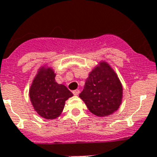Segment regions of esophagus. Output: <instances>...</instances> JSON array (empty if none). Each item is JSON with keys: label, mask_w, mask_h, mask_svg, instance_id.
I'll list each match as a JSON object with an SVG mask.
<instances>
[{"label": "esophagus", "mask_w": 157, "mask_h": 157, "mask_svg": "<svg viewBox=\"0 0 157 157\" xmlns=\"http://www.w3.org/2000/svg\"><path fill=\"white\" fill-rule=\"evenodd\" d=\"M72 93H73V94H74L75 96H77L79 94H80V90H73L72 91Z\"/></svg>", "instance_id": "34e87169"}]
</instances>
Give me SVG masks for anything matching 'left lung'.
Listing matches in <instances>:
<instances>
[{
    "mask_svg": "<svg viewBox=\"0 0 157 157\" xmlns=\"http://www.w3.org/2000/svg\"><path fill=\"white\" fill-rule=\"evenodd\" d=\"M79 96L91 113L104 117L118 109L122 102L123 87L114 70L107 63L101 62L90 72Z\"/></svg>",
    "mask_w": 157,
    "mask_h": 157,
    "instance_id": "obj_1",
    "label": "left lung"
}]
</instances>
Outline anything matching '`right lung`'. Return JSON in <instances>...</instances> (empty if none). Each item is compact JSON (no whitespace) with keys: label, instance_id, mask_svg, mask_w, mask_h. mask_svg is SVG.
Wrapping results in <instances>:
<instances>
[{"label":"right lung","instance_id":"obj_1","mask_svg":"<svg viewBox=\"0 0 157 157\" xmlns=\"http://www.w3.org/2000/svg\"><path fill=\"white\" fill-rule=\"evenodd\" d=\"M51 68L42 67L33 81L30 98L36 112L43 118L54 119L63 111L65 101L73 96L65 85L56 82Z\"/></svg>","mask_w":157,"mask_h":157}]
</instances>
